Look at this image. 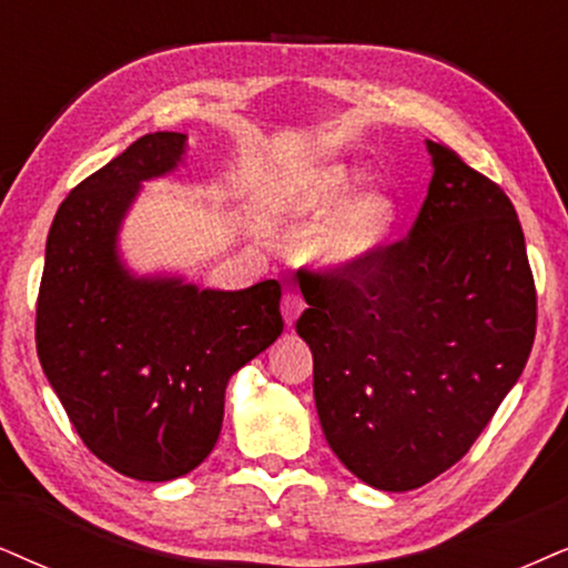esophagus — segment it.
Returning a JSON list of instances; mask_svg holds the SVG:
<instances>
[{
    "label": "esophagus",
    "mask_w": 568,
    "mask_h": 568,
    "mask_svg": "<svg viewBox=\"0 0 568 568\" xmlns=\"http://www.w3.org/2000/svg\"><path fill=\"white\" fill-rule=\"evenodd\" d=\"M283 320H285V325L288 327H293L296 325V320L301 317V314H304V308H306V304H304V298L298 296V293H285L283 296Z\"/></svg>",
    "instance_id": "34e87169"
}]
</instances>
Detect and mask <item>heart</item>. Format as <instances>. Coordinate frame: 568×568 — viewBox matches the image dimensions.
<instances>
[{"instance_id":"heart-1","label":"heart","mask_w":568,"mask_h":568,"mask_svg":"<svg viewBox=\"0 0 568 568\" xmlns=\"http://www.w3.org/2000/svg\"><path fill=\"white\" fill-rule=\"evenodd\" d=\"M358 172L327 160L293 170L275 185L272 206L288 220H314L336 210L306 243V260L322 272H358L383 256L396 235L400 206L390 193H356Z\"/></svg>"}]
</instances>
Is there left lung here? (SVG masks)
<instances>
[{"label": "left lung", "instance_id": "8db88e82", "mask_svg": "<svg viewBox=\"0 0 568 568\" xmlns=\"http://www.w3.org/2000/svg\"><path fill=\"white\" fill-rule=\"evenodd\" d=\"M406 241L304 275L296 322L322 433L351 475L406 493L450 469L521 377L537 298L511 199L443 143Z\"/></svg>", "mask_w": 568, "mask_h": 568}]
</instances>
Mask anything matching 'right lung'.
I'll return each instance as SVG.
<instances>
[{
  "mask_svg": "<svg viewBox=\"0 0 568 568\" xmlns=\"http://www.w3.org/2000/svg\"><path fill=\"white\" fill-rule=\"evenodd\" d=\"M189 135L149 133L70 191L47 239L36 351L97 458L170 483L212 454L225 387L283 333L277 280L201 288L181 272H135L120 233L143 183L185 162Z\"/></svg>",
  "mask_w": 568,
  "mask_h": 568,
  "instance_id": "right-lung-1",
  "label": "right lung"
}]
</instances>
